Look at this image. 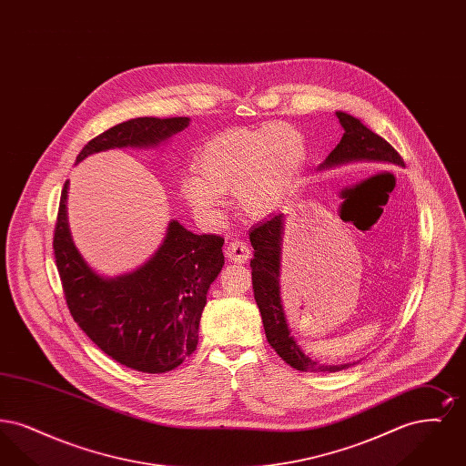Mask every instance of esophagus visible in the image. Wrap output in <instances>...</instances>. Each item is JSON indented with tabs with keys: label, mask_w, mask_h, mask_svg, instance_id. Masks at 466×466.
<instances>
[{
	"label": "esophagus",
	"mask_w": 466,
	"mask_h": 466,
	"mask_svg": "<svg viewBox=\"0 0 466 466\" xmlns=\"http://www.w3.org/2000/svg\"><path fill=\"white\" fill-rule=\"evenodd\" d=\"M251 255V249L243 241H232L225 246V257L234 264H244Z\"/></svg>",
	"instance_id": "esophagus-1"
}]
</instances>
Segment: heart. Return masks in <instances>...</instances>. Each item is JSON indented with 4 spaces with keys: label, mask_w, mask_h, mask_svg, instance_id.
<instances>
[{
    "label": "heart",
    "mask_w": 466,
    "mask_h": 466,
    "mask_svg": "<svg viewBox=\"0 0 466 466\" xmlns=\"http://www.w3.org/2000/svg\"><path fill=\"white\" fill-rule=\"evenodd\" d=\"M306 160L302 133L287 122L236 127L213 136L198 152L195 173L179 183L183 199L202 218H215L236 192L244 215L262 218L289 198Z\"/></svg>",
    "instance_id": "obj_1"
}]
</instances>
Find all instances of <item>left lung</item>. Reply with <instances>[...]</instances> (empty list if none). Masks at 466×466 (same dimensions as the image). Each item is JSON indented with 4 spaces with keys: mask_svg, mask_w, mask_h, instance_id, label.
Masks as SVG:
<instances>
[{
    "mask_svg": "<svg viewBox=\"0 0 466 466\" xmlns=\"http://www.w3.org/2000/svg\"><path fill=\"white\" fill-rule=\"evenodd\" d=\"M344 134L340 143L333 148L330 156L319 164V171L332 169L335 166L350 162H379L403 166L399 152L379 134L372 133L360 118L346 111H335ZM283 213L272 215L249 230V243L255 249L251 258V279L255 300L262 314V323L267 340L274 351L281 356L289 365L302 372H339L348 369L351 363L344 365H325L312 360L302 351L295 337L291 335L289 319L281 302V244H283Z\"/></svg>",
    "mask_w": 466,
    "mask_h": 466,
    "instance_id": "8db88e82",
    "label": "left lung"
}]
</instances>
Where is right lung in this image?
<instances>
[{
	"label": "right lung",
	"instance_id": "1",
	"mask_svg": "<svg viewBox=\"0 0 466 466\" xmlns=\"http://www.w3.org/2000/svg\"><path fill=\"white\" fill-rule=\"evenodd\" d=\"M188 124V116L131 118L90 139L76 164L111 148H156ZM67 187L69 181L59 202L54 255L73 319L120 365L148 374L177 369L198 348L206 295L225 264L222 238L194 234L171 220L164 241L143 266L106 278L73 243Z\"/></svg>",
	"mask_w": 466,
	"mask_h": 466
}]
</instances>
